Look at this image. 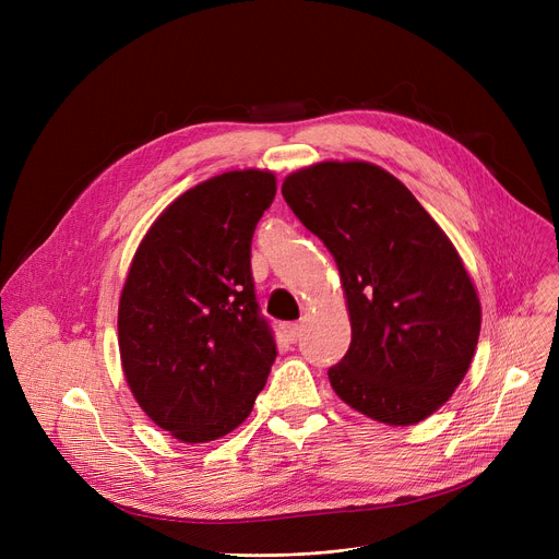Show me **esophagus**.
Segmentation results:
<instances>
[{
    "instance_id": "1",
    "label": "esophagus",
    "mask_w": 559,
    "mask_h": 559,
    "mask_svg": "<svg viewBox=\"0 0 559 559\" xmlns=\"http://www.w3.org/2000/svg\"><path fill=\"white\" fill-rule=\"evenodd\" d=\"M281 333L289 344H295L301 337V326L297 321H285V324H281Z\"/></svg>"
}]
</instances>
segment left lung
I'll return each instance as SVG.
<instances>
[{
    "label": "left lung",
    "instance_id": "8db88e82",
    "mask_svg": "<svg viewBox=\"0 0 559 559\" xmlns=\"http://www.w3.org/2000/svg\"><path fill=\"white\" fill-rule=\"evenodd\" d=\"M283 199L333 253L350 314L335 394L390 426L442 407L472 365L480 301L435 219L371 163H319L283 183Z\"/></svg>",
    "mask_w": 559,
    "mask_h": 559
}]
</instances>
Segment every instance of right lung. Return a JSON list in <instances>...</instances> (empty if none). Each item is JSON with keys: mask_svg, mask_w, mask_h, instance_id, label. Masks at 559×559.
<instances>
[{"mask_svg": "<svg viewBox=\"0 0 559 559\" xmlns=\"http://www.w3.org/2000/svg\"><path fill=\"white\" fill-rule=\"evenodd\" d=\"M270 171H226L176 199L140 242L122 289L120 356L154 424L188 444L238 428L276 360L251 274Z\"/></svg>", "mask_w": 559, "mask_h": 559, "instance_id": "1", "label": "right lung"}]
</instances>
